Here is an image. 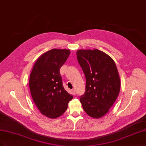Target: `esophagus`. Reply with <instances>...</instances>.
Instances as JSON below:
<instances>
[{
  "label": "esophagus",
  "instance_id": "34e87169",
  "mask_svg": "<svg viewBox=\"0 0 146 146\" xmlns=\"http://www.w3.org/2000/svg\"><path fill=\"white\" fill-rule=\"evenodd\" d=\"M72 95H75V94H76V91H75V89L72 90Z\"/></svg>",
  "mask_w": 146,
  "mask_h": 146
}]
</instances>
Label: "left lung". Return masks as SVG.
<instances>
[{
  "instance_id": "obj_1",
  "label": "left lung",
  "mask_w": 146,
  "mask_h": 146,
  "mask_svg": "<svg viewBox=\"0 0 146 146\" xmlns=\"http://www.w3.org/2000/svg\"><path fill=\"white\" fill-rule=\"evenodd\" d=\"M77 57L86 78V90L80 102L89 116L100 118L109 112L119 93L121 83L116 64L97 49H79Z\"/></svg>"
}]
</instances>
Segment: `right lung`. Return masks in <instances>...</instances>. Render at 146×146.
I'll use <instances>...</instances> for the list:
<instances>
[{
    "label": "right lung",
    "mask_w": 146,
    "mask_h": 146,
    "mask_svg": "<svg viewBox=\"0 0 146 146\" xmlns=\"http://www.w3.org/2000/svg\"><path fill=\"white\" fill-rule=\"evenodd\" d=\"M69 54V49L49 50L38 57L30 74L29 84L33 101L40 112L49 118L63 115L73 98L64 89L60 74Z\"/></svg>",
    "instance_id": "right-lung-1"
}]
</instances>
